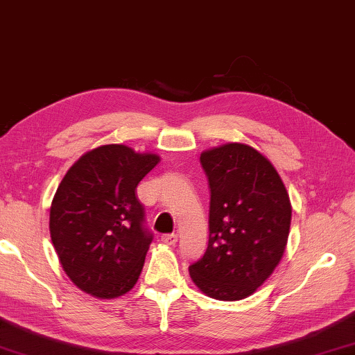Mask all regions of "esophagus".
I'll return each instance as SVG.
<instances>
[{
  "instance_id": "1",
  "label": "esophagus",
  "mask_w": 355,
  "mask_h": 355,
  "mask_svg": "<svg viewBox=\"0 0 355 355\" xmlns=\"http://www.w3.org/2000/svg\"><path fill=\"white\" fill-rule=\"evenodd\" d=\"M178 241V236L177 234H163L161 236V242L166 243V245H175Z\"/></svg>"
}]
</instances>
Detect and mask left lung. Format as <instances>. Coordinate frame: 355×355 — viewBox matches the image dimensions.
<instances>
[{"label": "left lung", "mask_w": 355, "mask_h": 355, "mask_svg": "<svg viewBox=\"0 0 355 355\" xmlns=\"http://www.w3.org/2000/svg\"><path fill=\"white\" fill-rule=\"evenodd\" d=\"M200 163L211 189L209 241L189 275L209 298H248L284 254L292 220L288 192L270 159L248 144L212 147Z\"/></svg>", "instance_id": "left-lung-1"}]
</instances>
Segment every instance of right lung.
<instances>
[{
    "label": "right lung",
    "mask_w": 355,
    "mask_h": 355,
    "mask_svg": "<svg viewBox=\"0 0 355 355\" xmlns=\"http://www.w3.org/2000/svg\"><path fill=\"white\" fill-rule=\"evenodd\" d=\"M158 163L157 153L105 144L82 155L63 177L51 203V241L82 292L112 300L137 284L152 234L135 191Z\"/></svg>",
    "instance_id": "right-lung-1"
}]
</instances>
